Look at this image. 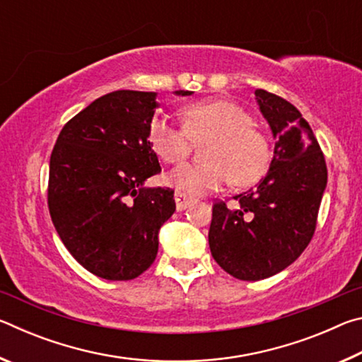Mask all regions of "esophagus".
<instances>
[{
    "label": "esophagus",
    "mask_w": 362,
    "mask_h": 362,
    "mask_svg": "<svg viewBox=\"0 0 362 362\" xmlns=\"http://www.w3.org/2000/svg\"><path fill=\"white\" fill-rule=\"evenodd\" d=\"M174 198H175V207H177V211H183V209H185V207L189 204V198H188V196H187L185 193L179 192V189H175Z\"/></svg>",
    "instance_id": "1"
}]
</instances>
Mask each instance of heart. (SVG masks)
I'll list each match as a JSON object with an SVG mask.
<instances>
[{
	"mask_svg": "<svg viewBox=\"0 0 362 362\" xmlns=\"http://www.w3.org/2000/svg\"><path fill=\"white\" fill-rule=\"evenodd\" d=\"M183 127L163 115L153 116L148 140L164 163H180L194 144L204 146L203 164H182L168 174V182L185 194H203L222 187L250 185L267 173L272 144L265 132L252 124L246 108L230 100H204L182 112Z\"/></svg>",
	"mask_w": 362,
	"mask_h": 362,
	"instance_id": "heart-1",
	"label": "heart"
}]
</instances>
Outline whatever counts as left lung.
Listing matches in <instances>:
<instances>
[{"instance_id":"1","label":"left lung","mask_w":362,"mask_h":362,"mask_svg":"<svg viewBox=\"0 0 362 362\" xmlns=\"http://www.w3.org/2000/svg\"><path fill=\"white\" fill-rule=\"evenodd\" d=\"M276 139L268 174L236 206L214 199L211 254L226 273L259 281L283 272L308 246L327 183L326 159L302 113L283 97L257 89Z\"/></svg>"}]
</instances>
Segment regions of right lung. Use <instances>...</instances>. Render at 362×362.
<instances>
[{
  "instance_id": "obj_1",
  "label": "right lung",
  "mask_w": 362,
  "mask_h": 362,
  "mask_svg": "<svg viewBox=\"0 0 362 362\" xmlns=\"http://www.w3.org/2000/svg\"><path fill=\"white\" fill-rule=\"evenodd\" d=\"M155 99L142 90L99 97L66 122L51 153L52 223L76 262L103 279L129 281L148 269L158 231L175 211L173 188L144 187L161 173L148 140Z\"/></svg>"
}]
</instances>
